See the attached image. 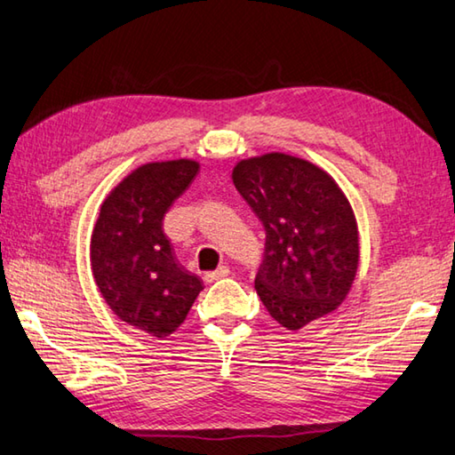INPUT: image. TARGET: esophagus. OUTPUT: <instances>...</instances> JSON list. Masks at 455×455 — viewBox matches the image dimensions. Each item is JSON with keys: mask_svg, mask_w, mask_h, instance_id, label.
Here are the masks:
<instances>
[{"mask_svg": "<svg viewBox=\"0 0 455 455\" xmlns=\"http://www.w3.org/2000/svg\"><path fill=\"white\" fill-rule=\"evenodd\" d=\"M228 275H230V270H228L227 267H219L217 270L206 272L204 280H206V283H214V280H220V278H225V276H228Z\"/></svg>", "mask_w": 455, "mask_h": 455, "instance_id": "esophagus-1", "label": "esophagus"}]
</instances>
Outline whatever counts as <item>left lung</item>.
<instances>
[{
	"instance_id": "obj_1",
	"label": "left lung",
	"mask_w": 455,
	"mask_h": 455,
	"mask_svg": "<svg viewBox=\"0 0 455 455\" xmlns=\"http://www.w3.org/2000/svg\"><path fill=\"white\" fill-rule=\"evenodd\" d=\"M233 183L267 230L254 288L270 316L300 330L340 307L356 278L360 244L336 180L300 156L267 153L238 161Z\"/></svg>"
}]
</instances>
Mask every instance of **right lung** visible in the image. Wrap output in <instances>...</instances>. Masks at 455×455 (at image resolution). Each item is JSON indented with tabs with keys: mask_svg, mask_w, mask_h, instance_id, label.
<instances>
[{
	"mask_svg": "<svg viewBox=\"0 0 455 455\" xmlns=\"http://www.w3.org/2000/svg\"><path fill=\"white\" fill-rule=\"evenodd\" d=\"M201 164L193 159L145 163L105 196L91 235V272L115 316L167 338L183 324L203 291L180 267L163 219Z\"/></svg>",
	"mask_w": 455,
	"mask_h": 455,
	"instance_id": "obj_1",
	"label": "right lung"
}]
</instances>
